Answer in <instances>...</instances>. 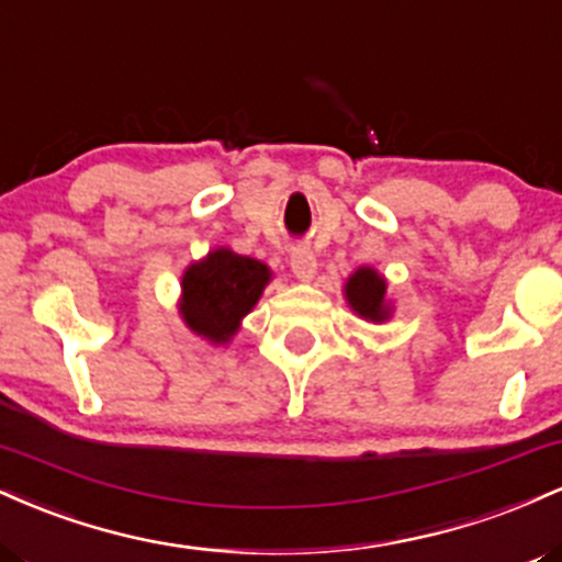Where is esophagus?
I'll use <instances>...</instances> for the list:
<instances>
[{
	"instance_id": "obj_1",
	"label": "esophagus",
	"mask_w": 562,
	"mask_h": 562,
	"mask_svg": "<svg viewBox=\"0 0 562 562\" xmlns=\"http://www.w3.org/2000/svg\"><path fill=\"white\" fill-rule=\"evenodd\" d=\"M290 267H293V274L299 277V280L308 282L317 274V256L308 248H295L293 254H290Z\"/></svg>"
}]
</instances>
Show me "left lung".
I'll use <instances>...</instances> for the list:
<instances>
[{"label":"left lung","instance_id":"obj_1","mask_svg":"<svg viewBox=\"0 0 562 562\" xmlns=\"http://www.w3.org/2000/svg\"><path fill=\"white\" fill-rule=\"evenodd\" d=\"M385 280L372 267H359L346 280V301L367 322H385L391 317V303L385 295Z\"/></svg>","mask_w":562,"mask_h":562}]
</instances>
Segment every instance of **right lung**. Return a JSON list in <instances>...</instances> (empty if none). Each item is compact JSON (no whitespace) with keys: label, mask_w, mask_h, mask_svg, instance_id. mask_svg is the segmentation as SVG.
<instances>
[{"label":"right lung","mask_w":562,"mask_h":562,"mask_svg":"<svg viewBox=\"0 0 562 562\" xmlns=\"http://www.w3.org/2000/svg\"><path fill=\"white\" fill-rule=\"evenodd\" d=\"M269 280L272 272L267 263L229 248L211 250L203 261L190 263L182 277L179 312L184 325L211 344H229Z\"/></svg>","instance_id":"1"}]
</instances>
